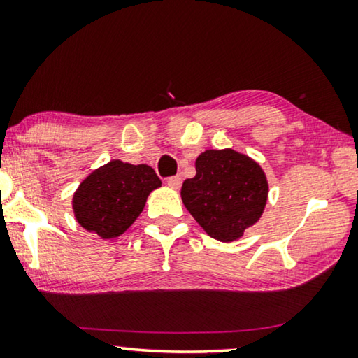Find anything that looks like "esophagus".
Returning a JSON list of instances; mask_svg holds the SVG:
<instances>
[{
	"label": "esophagus",
	"instance_id": "esophagus-1",
	"mask_svg": "<svg viewBox=\"0 0 358 358\" xmlns=\"http://www.w3.org/2000/svg\"><path fill=\"white\" fill-rule=\"evenodd\" d=\"M180 184H182V179L179 176H173V178H168V185L171 189H179Z\"/></svg>",
	"mask_w": 358,
	"mask_h": 358
}]
</instances>
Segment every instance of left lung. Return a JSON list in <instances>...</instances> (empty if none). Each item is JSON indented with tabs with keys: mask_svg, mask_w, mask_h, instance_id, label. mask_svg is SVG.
Instances as JSON below:
<instances>
[{
	"mask_svg": "<svg viewBox=\"0 0 358 358\" xmlns=\"http://www.w3.org/2000/svg\"><path fill=\"white\" fill-rule=\"evenodd\" d=\"M195 171L180 189L185 208L208 236L223 243L241 238L267 202L261 166L234 150H207L195 161Z\"/></svg>",
	"mask_w": 358,
	"mask_h": 358,
	"instance_id": "left-lung-1",
	"label": "left lung"
}]
</instances>
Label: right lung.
Segmentation results:
<instances>
[{
	"mask_svg": "<svg viewBox=\"0 0 358 358\" xmlns=\"http://www.w3.org/2000/svg\"><path fill=\"white\" fill-rule=\"evenodd\" d=\"M161 180L146 164L110 161L92 171L73 195V210L78 223L102 239L117 238L131 227L143 212L151 190Z\"/></svg>",
	"mask_w": 358,
	"mask_h": 358,
	"instance_id": "obj_1",
	"label": "right lung"
}]
</instances>
